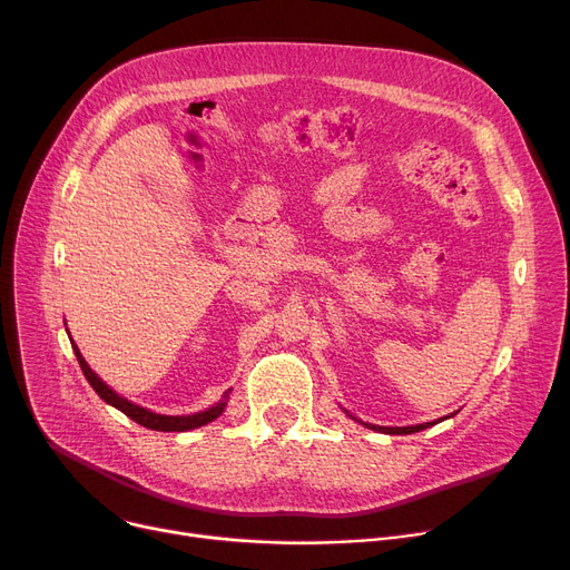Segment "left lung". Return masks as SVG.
<instances>
[{
    "label": "left lung",
    "instance_id": "obj_1",
    "mask_svg": "<svg viewBox=\"0 0 570 570\" xmlns=\"http://www.w3.org/2000/svg\"><path fill=\"white\" fill-rule=\"evenodd\" d=\"M364 426H368V424H364ZM429 426H433V422L416 424V426H392V429H387V426H368V429H373V431H383V433H390V435H407V433L424 431V429H429Z\"/></svg>",
    "mask_w": 570,
    "mask_h": 570
}]
</instances>
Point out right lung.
<instances>
[{"label":"right lung","instance_id":"add662e5","mask_svg":"<svg viewBox=\"0 0 570 570\" xmlns=\"http://www.w3.org/2000/svg\"><path fill=\"white\" fill-rule=\"evenodd\" d=\"M72 351H75V357H78V362H80V368H82L85 377L89 381V385L96 390V394H98L105 403L114 405L117 410H121L126 416H130L132 422H137L139 426H146V429H150V431H165V433H167V431H193V429H199V426H204V424L217 420V416H219L222 410H224V405H226L224 401H219L217 405H213V407H208V410H204V412L187 414V416L156 414V412H150V410H146V407H139V405L130 403L128 399H121L117 392H111V390L100 381V377L89 368V364H87L85 357L80 355L78 346L72 344Z\"/></svg>","mask_w":570,"mask_h":570}]
</instances>
